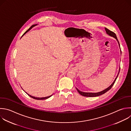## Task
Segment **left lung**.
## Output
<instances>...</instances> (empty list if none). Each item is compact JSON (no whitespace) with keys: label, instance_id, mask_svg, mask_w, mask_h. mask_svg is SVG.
Returning <instances> with one entry per match:
<instances>
[{"label":"left lung","instance_id":"1","mask_svg":"<svg viewBox=\"0 0 131 131\" xmlns=\"http://www.w3.org/2000/svg\"><path fill=\"white\" fill-rule=\"evenodd\" d=\"M105 31H106V34H107L108 35H109V36H111V37H113L115 38L116 39V40L117 41V42H118V43L119 48H120V45H119V41H118V39H117V36H116V34H115L114 32H112V31H110L108 29H107V28H105ZM120 53H121V49H120ZM119 71H120V68H119V69L118 73V74H117V76H116V78L115 79L114 81H113V83H112V84H111V85H110L108 88H107L106 89H105V90H103V91H101V92H97V93L83 92H82V91H79L77 88H76V90H77V91L78 92V93H79L80 95H82V96H85V97H97V96H100V95H102V94H104L105 93H106L107 91H108L109 90H110V89L112 88V86H113V85H114V83H115V81H116V79L117 78V77H118V74H119Z\"/></svg>","mask_w":131,"mask_h":131}]
</instances>
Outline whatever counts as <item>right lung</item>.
<instances>
[{"label":"right lung","mask_w":131,"mask_h":131,"mask_svg":"<svg viewBox=\"0 0 131 131\" xmlns=\"http://www.w3.org/2000/svg\"><path fill=\"white\" fill-rule=\"evenodd\" d=\"M37 24H36V25H33V26H32L24 34H23V35L21 36V37L24 35H25L28 32H29L31 29H32L34 27H35V26H37ZM30 97H32V98H34V99H37V100H43V99H48V98H50V97H51L52 96V95H50V96H47V97H34V96H31V95H29V94H28L27 93H26Z\"/></svg>","instance_id":"add662e5"}]
</instances>
